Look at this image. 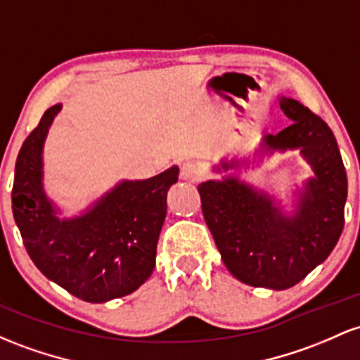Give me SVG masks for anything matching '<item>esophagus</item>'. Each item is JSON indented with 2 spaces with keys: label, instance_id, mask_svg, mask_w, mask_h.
<instances>
[{
  "label": "esophagus",
  "instance_id": "esophagus-1",
  "mask_svg": "<svg viewBox=\"0 0 360 360\" xmlns=\"http://www.w3.org/2000/svg\"><path fill=\"white\" fill-rule=\"evenodd\" d=\"M179 176L181 179L189 181V183H196V181H200V177L203 176V171H201L200 165L186 162V164H183V167H181Z\"/></svg>",
  "mask_w": 360,
  "mask_h": 360
}]
</instances>
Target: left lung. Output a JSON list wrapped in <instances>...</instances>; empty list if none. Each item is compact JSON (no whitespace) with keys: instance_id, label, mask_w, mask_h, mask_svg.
Returning a JSON list of instances; mask_svg holds the SVG:
<instances>
[{"instance_id":"left-lung-1","label":"left lung","mask_w":360,"mask_h":360,"mask_svg":"<svg viewBox=\"0 0 360 360\" xmlns=\"http://www.w3.org/2000/svg\"><path fill=\"white\" fill-rule=\"evenodd\" d=\"M280 108L294 122L264 136V143L271 150L301 148L316 174L294 217H283L271 198L232 177L198 186L227 270L248 285L275 290L294 287L330 256L343 231L347 200V172L330 126L294 98L282 97Z\"/></svg>"}]
</instances>
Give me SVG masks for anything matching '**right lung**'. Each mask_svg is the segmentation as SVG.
I'll return each mask as SVG.
<instances>
[{
	"mask_svg": "<svg viewBox=\"0 0 360 360\" xmlns=\"http://www.w3.org/2000/svg\"><path fill=\"white\" fill-rule=\"evenodd\" d=\"M61 109L53 105L23 141L15 164L11 208L25 250L47 278L86 302L135 292L152 275L167 191L177 167L124 181L85 215L59 220L42 191V143Z\"/></svg>",
	"mask_w": 360,
	"mask_h": 360,
	"instance_id": "1",
	"label": "right lung"
}]
</instances>
